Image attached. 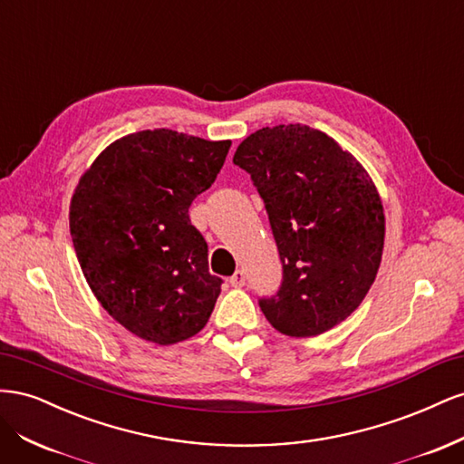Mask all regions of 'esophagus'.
Listing matches in <instances>:
<instances>
[{
    "mask_svg": "<svg viewBox=\"0 0 464 464\" xmlns=\"http://www.w3.org/2000/svg\"><path fill=\"white\" fill-rule=\"evenodd\" d=\"M230 285H232V286H236V288L244 286V285H246V273H244L242 269H237V271L230 276Z\"/></svg>",
    "mask_w": 464,
    "mask_h": 464,
    "instance_id": "34e87169",
    "label": "esophagus"
}]
</instances>
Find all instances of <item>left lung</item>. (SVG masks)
<instances>
[{
	"mask_svg": "<svg viewBox=\"0 0 464 464\" xmlns=\"http://www.w3.org/2000/svg\"><path fill=\"white\" fill-rule=\"evenodd\" d=\"M269 215L283 283L259 305L283 334L339 325L372 288L385 240L382 198L370 174L333 137L302 123L251 133L234 154Z\"/></svg>",
	"mask_w": 464,
	"mask_h": 464,
	"instance_id": "8db88e82",
	"label": "left lung"
}]
</instances>
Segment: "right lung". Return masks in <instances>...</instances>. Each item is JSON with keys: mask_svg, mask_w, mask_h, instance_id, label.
Returning a JSON list of instances; mask_svg holds the SVG:
<instances>
[{"mask_svg": "<svg viewBox=\"0 0 464 464\" xmlns=\"http://www.w3.org/2000/svg\"><path fill=\"white\" fill-rule=\"evenodd\" d=\"M232 141L145 130L106 147L81 176L69 230L104 310L139 339L176 344L213 314L222 278L189 205L210 188Z\"/></svg>", "mask_w": 464, "mask_h": 464, "instance_id": "right-lung-1", "label": "right lung"}]
</instances>
